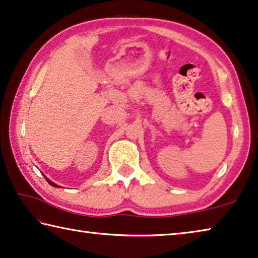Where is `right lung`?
Wrapping results in <instances>:
<instances>
[{
	"label": "right lung",
	"instance_id": "add662e5",
	"mask_svg": "<svg viewBox=\"0 0 258 258\" xmlns=\"http://www.w3.org/2000/svg\"><path fill=\"white\" fill-rule=\"evenodd\" d=\"M45 179H46V181L48 182V183H49L50 185H53V187H55V188H58V187H60V185H57L56 183H54V182H51V181L48 179V177H46V176H45Z\"/></svg>",
	"mask_w": 258,
	"mask_h": 258
}]
</instances>
